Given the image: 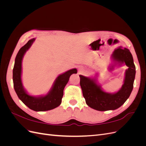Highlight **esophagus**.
<instances>
[{
	"label": "esophagus",
	"mask_w": 146,
	"mask_h": 146,
	"mask_svg": "<svg viewBox=\"0 0 146 146\" xmlns=\"http://www.w3.org/2000/svg\"><path fill=\"white\" fill-rule=\"evenodd\" d=\"M85 72H86L85 69H84V68L82 67V66H80V67L78 68V74H83L84 73H85Z\"/></svg>",
	"instance_id": "34e87169"
}]
</instances>
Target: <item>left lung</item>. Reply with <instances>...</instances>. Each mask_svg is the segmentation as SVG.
<instances>
[{"mask_svg":"<svg viewBox=\"0 0 146 146\" xmlns=\"http://www.w3.org/2000/svg\"><path fill=\"white\" fill-rule=\"evenodd\" d=\"M111 58L114 64L110 67L114 69L117 64H125L129 67L125 72L123 84L120 90L114 93H110L103 90L97 82L96 78H91L80 75V86L86 104L98 111L116 110L125 103L133 90L136 74L133 58L130 50L127 48L119 47L114 50ZM97 75V74H96Z\"/></svg>","mask_w":146,"mask_h":146,"instance_id":"1","label":"left lung"}]
</instances>
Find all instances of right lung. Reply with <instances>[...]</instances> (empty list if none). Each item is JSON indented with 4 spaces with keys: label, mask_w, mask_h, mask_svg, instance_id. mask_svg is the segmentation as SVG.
<instances>
[{
    "label": "right lung",
    "mask_w": 146,
    "mask_h": 146,
    "mask_svg": "<svg viewBox=\"0 0 146 146\" xmlns=\"http://www.w3.org/2000/svg\"><path fill=\"white\" fill-rule=\"evenodd\" d=\"M35 40V38L30 39L17 53L13 70V80L15 92L19 99L26 106L35 111H44L54 109L61 104L64 88L68 83L70 76L73 74H77V70L74 68L59 75L47 94L39 96L29 94L24 89L22 82V61L26 52L29 49Z\"/></svg>",
    "instance_id": "1"
}]
</instances>
